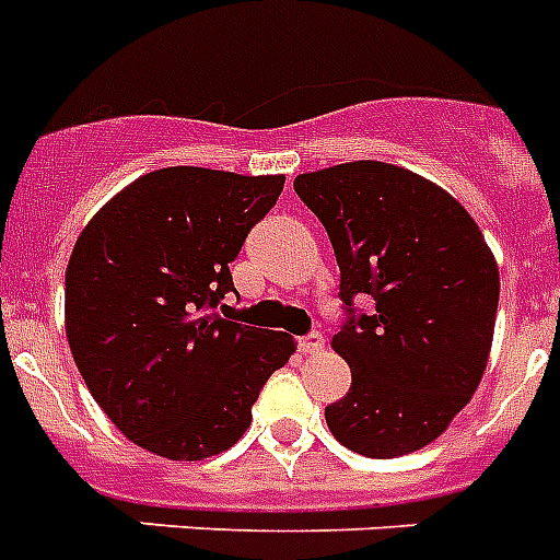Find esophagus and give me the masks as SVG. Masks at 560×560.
<instances>
[{
  "label": "esophagus",
  "instance_id": "obj_1",
  "mask_svg": "<svg viewBox=\"0 0 560 560\" xmlns=\"http://www.w3.org/2000/svg\"><path fill=\"white\" fill-rule=\"evenodd\" d=\"M298 346L303 353H319L323 348H326V337L317 331H312V334H305V337H300Z\"/></svg>",
  "mask_w": 560,
  "mask_h": 560
}]
</instances>
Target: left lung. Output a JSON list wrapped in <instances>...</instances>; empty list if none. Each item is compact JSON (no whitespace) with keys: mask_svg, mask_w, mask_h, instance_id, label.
<instances>
[{"mask_svg":"<svg viewBox=\"0 0 560 560\" xmlns=\"http://www.w3.org/2000/svg\"><path fill=\"white\" fill-rule=\"evenodd\" d=\"M326 226L339 298H374L331 348L351 388L326 408L348 451L394 458L422 451L470 402L485 376L499 308V266L467 209L402 166L351 161L294 178Z\"/></svg>","mask_w":560,"mask_h":560,"instance_id":"1","label":"left lung"}]
</instances>
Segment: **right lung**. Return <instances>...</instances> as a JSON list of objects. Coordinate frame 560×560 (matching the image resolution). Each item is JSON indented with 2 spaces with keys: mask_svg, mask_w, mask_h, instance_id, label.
Instances as JSON below:
<instances>
[{
  "mask_svg": "<svg viewBox=\"0 0 560 560\" xmlns=\"http://www.w3.org/2000/svg\"><path fill=\"white\" fill-rule=\"evenodd\" d=\"M283 175L164 166L90 218L65 277V328L109 422L143 451H229L294 337L221 319L229 262L283 192Z\"/></svg>",
  "mask_w": 560,
  "mask_h": 560,
  "instance_id": "add662e5",
  "label": "right lung"
}]
</instances>
